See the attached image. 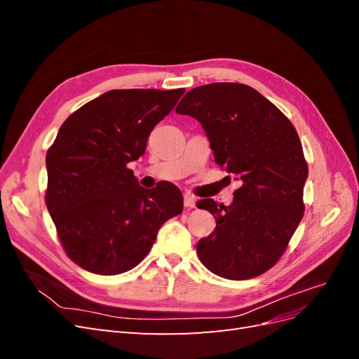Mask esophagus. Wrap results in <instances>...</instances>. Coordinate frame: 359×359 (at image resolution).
Masks as SVG:
<instances>
[{"mask_svg": "<svg viewBox=\"0 0 359 359\" xmlns=\"http://www.w3.org/2000/svg\"><path fill=\"white\" fill-rule=\"evenodd\" d=\"M184 205H186L187 208H194V206H196V199H194L191 194H184Z\"/></svg>", "mask_w": 359, "mask_h": 359, "instance_id": "1", "label": "esophagus"}]
</instances>
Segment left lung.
<instances>
[{
  "label": "left lung",
  "mask_w": 359,
  "mask_h": 359,
  "mask_svg": "<svg viewBox=\"0 0 359 359\" xmlns=\"http://www.w3.org/2000/svg\"><path fill=\"white\" fill-rule=\"evenodd\" d=\"M175 111L198 119L217 165L241 182L229 206L212 199L198 202L217 223L196 245L201 262L229 280L264 274L285 253L304 215L309 168L295 127L276 104L244 83L198 86Z\"/></svg>",
  "instance_id": "1"
}]
</instances>
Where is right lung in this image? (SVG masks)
<instances>
[{"mask_svg": "<svg viewBox=\"0 0 359 359\" xmlns=\"http://www.w3.org/2000/svg\"><path fill=\"white\" fill-rule=\"evenodd\" d=\"M184 88L112 90L85 103L61 126L46 154V206L67 256L100 276L135 268L149 253L161 224L182 212L172 182L139 186L128 163Z\"/></svg>", "mask_w": 359, "mask_h": 359, "instance_id": "right-lung-1", "label": "right lung"}]
</instances>
